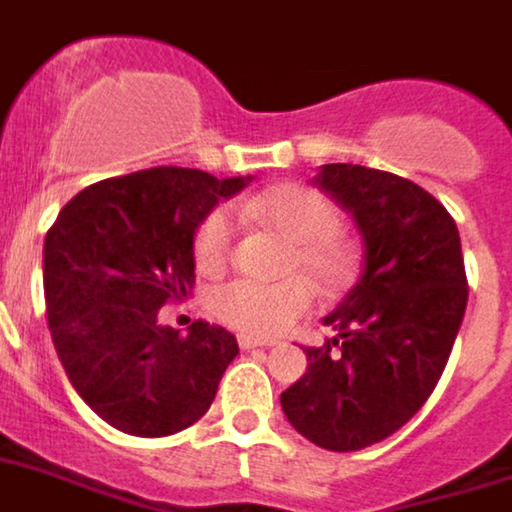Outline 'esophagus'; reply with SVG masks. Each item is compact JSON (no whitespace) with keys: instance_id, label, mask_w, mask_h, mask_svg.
Returning <instances> with one entry per match:
<instances>
[{"instance_id":"34e87169","label":"esophagus","mask_w":512,"mask_h":512,"mask_svg":"<svg viewBox=\"0 0 512 512\" xmlns=\"http://www.w3.org/2000/svg\"><path fill=\"white\" fill-rule=\"evenodd\" d=\"M238 346H241L243 351H248V348L271 346V341H264V338H253V336H238Z\"/></svg>"}]
</instances>
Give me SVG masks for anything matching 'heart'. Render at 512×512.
<instances>
[{
	"label": "heart",
	"mask_w": 512,
	"mask_h": 512,
	"mask_svg": "<svg viewBox=\"0 0 512 512\" xmlns=\"http://www.w3.org/2000/svg\"><path fill=\"white\" fill-rule=\"evenodd\" d=\"M243 220L261 223L292 243L287 271H302L325 295H338L354 279V251L338 230V212L328 197L302 184H279L235 205ZM235 241L228 210L207 212L194 233V261L207 274L223 269ZM312 284L295 274L282 282L235 279L215 292V312L246 336H279L312 305Z\"/></svg>",
	"instance_id": "b5f03b06"
}]
</instances>
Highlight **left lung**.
I'll use <instances>...</instances> for the list:
<instances>
[{
    "mask_svg": "<svg viewBox=\"0 0 512 512\" xmlns=\"http://www.w3.org/2000/svg\"><path fill=\"white\" fill-rule=\"evenodd\" d=\"M364 238V269L323 320L336 330L305 348L307 372L287 392V420L320 449L359 451L408 423L436 390L467 310L459 230L418 184L354 164L320 166Z\"/></svg>",
    "mask_w": 512,
    "mask_h": 512,
    "instance_id": "1",
    "label": "left lung"
}]
</instances>
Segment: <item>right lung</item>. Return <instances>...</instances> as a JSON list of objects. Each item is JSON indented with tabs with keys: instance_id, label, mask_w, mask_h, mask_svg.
I'll use <instances>...</instances> for the list:
<instances>
[{
	"instance_id": "right-lung-1",
	"label": "right lung",
	"mask_w": 512,
	"mask_h": 512,
	"mask_svg": "<svg viewBox=\"0 0 512 512\" xmlns=\"http://www.w3.org/2000/svg\"><path fill=\"white\" fill-rule=\"evenodd\" d=\"M251 176L156 166L81 189L45 235L53 346L79 397L112 428L161 438L202 418L238 354L220 325L187 336L158 310L194 284V233Z\"/></svg>"
}]
</instances>
